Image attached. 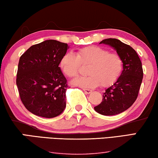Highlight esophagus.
Listing matches in <instances>:
<instances>
[{"instance_id":"esophagus-1","label":"esophagus","mask_w":158,"mask_h":158,"mask_svg":"<svg viewBox=\"0 0 158 158\" xmlns=\"http://www.w3.org/2000/svg\"><path fill=\"white\" fill-rule=\"evenodd\" d=\"M82 90H83L84 92H85V93H86V94H90L92 92L91 89H85V88H83L82 89Z\"/></svg>"}]
</instances>
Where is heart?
<instances>
[{"label": "heart", "instance_id": "heart-1", "mask_svg": "<svg viewBox=\"0 0 158 158\" xmlns=\"http://www.w3.org/2000/svg\"><path fill=\"white\" fill-rule=\"evenodd\" d=\"M81 64L89 65L86 72L88 76L73 82L85 88H93L99 84L103 87L111 85L119 78L123 67L119 54L95 46L79 48L75 54L67 53L60 62L63 72L69 77L78 76Z\"/></svg>", "mask_w": 158, "mask_h": 158}]
</instances>
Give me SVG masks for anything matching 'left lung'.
I'll return each instance as SVG.
<instances>
[{"label": "left lung", "instance_id": "obj_1", "mask_svg": "<svg viewBox=\"0 0 158 158\" xmlns=\"http://www.w3.org/2000/svg\"><path fill=\"white\" fill-rule=\"evenodd\" d=\"M99 44L114 48L122 57L123 67L119 78L105 89L102 101L94 109L102 115H116L128 110L137 99L143 76L142 64L136 52L117 39H106Z\"/></svg>", "mask_w": 158, "mask_h": 158}]
</instances>
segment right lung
<instances>
[{"label": "right lung", "instance_id": "right-lung-1", "mask_svg": "<svg viewBox=\"0 0 158 158\" xmlns=\"http://www.w3.org/2000/svg\"><path fill=\"white\" fill-rule=\"evenodd\" d=\"M68 48L65 43L46 40L20 56L16 84L22 102L34 114L53 118L65 110L69 85L59 65Z\"/></svg>", "mask_w": 158, "mask_h": 158}]
</instances>
